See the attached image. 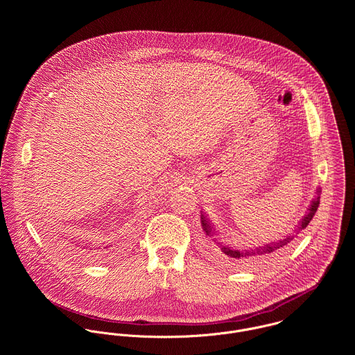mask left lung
<instances>
[{
	"instance_id": "1",
	"label": "left lung",
	"mask_w": 355,
	"mask_h": 355,
	"mask_svg": "<svg viewBox=\"0 0 355 355\" xmlns=\"http://www.w3.org/2000/svg\"><path fill=\"white\" fill-rule=\"evenodd\" d=\"M320 193H321V190L317 189V196H315V198L310 203V206H309L306 214L302 217V220L298 223V225L294 228L293 234L284 236V238L280 239V241L270 242V243L263 245V246L249 248V249H236L235 246L225 245L224 242H220V239L216 238L217 234H216V231H214L211 223L209 221V218L205 216V213L202 211V213H201V214H202V216H201V223H202L203 231H205V234H206L207 236H210L211 241L214 242V245H216V248H214V249H216V253L218 254V257H221L227 263H230V265H232V266H234V265H235V266H236V265H238V266L248 265V263H250V262H254V259L258 261V259H261V258L269 257V255H272V254L276 253V252H279V250H282V249H284L302 230H304V228L309 225V223L311 221L314 213L317 211V207H318V205H320Z\"/></svg>"
}]
</instances>
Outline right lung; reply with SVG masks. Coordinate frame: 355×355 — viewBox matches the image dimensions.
<instances>
[{"label":"right lung","mask_w":355,"mask_h":355,"mask_svg":"<svg viewBox=\"0 0 355 355\" xmlns=\"http://www.w3.org/2000/svg\"><path fill=\"white\" fill-rule=\"evenodd\" d=\"M109 246H112V245H109ZM109 246H106V248H103V249H107ZM64 248H65L67 250H69L71 253L76 254V255H79V257H86L87 254H90V252L93 250V248H90V246H86V245H82V243H75V242L65 243ZM94 250H97V252H94V253L101 252L100 248H94Z\"/></svg>","instance_id":"obj_1"}]
</instances>
